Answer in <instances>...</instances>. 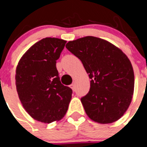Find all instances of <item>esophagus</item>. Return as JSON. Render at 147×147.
<instances>
[{"mask_svg":"<svg viewBox=\"0 0 147 147\" xmlns=\"http://www.w3.org/2000/svg\"><path fill=\"white\" fill-rule=\"evenodd\" d=\"M70 88H72V91H75V84H74V83L71 84V85H70Z\"/></svg>","mask_w":147,"mask_h":147,"instance_id":"obj_1","label":"esophagus"}]
</instances>
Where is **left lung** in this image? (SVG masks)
<instances>
[{
    "label": "left lung",
    "mask_w": 147,
    "mask_h": 147,
    "mask_svg": "<svg viewBox=\"0 0 147 147\" xmlns=\"http://www.w3.org/2000/svg\"><path fill=\"white\" fill-rule=\"evenodd\" d=\"M66 47L81 61L91 79L89 92L80 100L88 117L100 124L119 119L134 92V72L127 56L111 42L94 36L70 41Z\"/></svg>",
    "instance_id": "left-lung-1"
}]
</instances>
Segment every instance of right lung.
Wrapping results in <instances>:
<instances>
[{
  "label": "right lung",
  "instance_id": "add662e5",
  "mask_svg": "<svg viewBox=\"0 0 147 147\" xmlns=\"http://www.w3.org/2000/svg\"><path fill=\"white\" fill-rule=\"evenodd\" d=\"M67 41L47 37L31 46L16 69V87L22 106L34 119L51 123L61 119L72 90L61 83L56 69Z\"/></svg>",
  "mask_w": 147,
  "mask_h": 147
}]
</instances>
